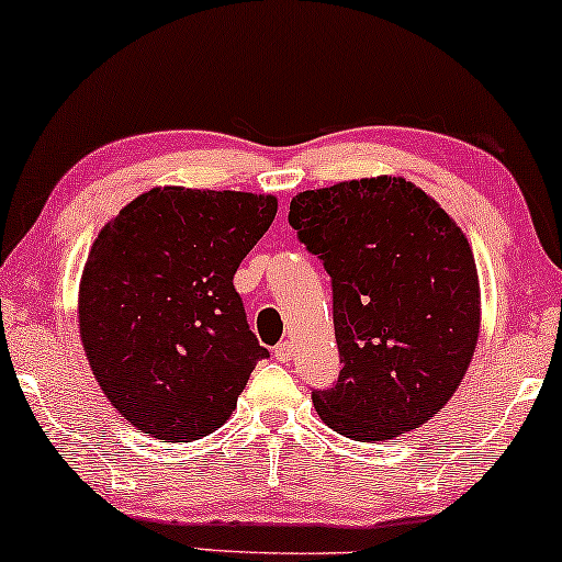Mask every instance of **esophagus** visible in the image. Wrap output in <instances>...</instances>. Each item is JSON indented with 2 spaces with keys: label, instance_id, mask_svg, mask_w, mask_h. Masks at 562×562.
<instances>
[{
  "label": "esophagus",
  "instance_id": "esophagus-1",
  "mask_svg": "<svg viewBox=\"0 0 562 562\" xmlns=\"http://www.w3.org/2000/svg\"><path fill=\"white\" fill-rule=\"evenodd\" d=\"M273 356H276V360H281V363H289L291 358H294V345H291L289 340H283V342H279L273 348Z\"/></svg>",
  "mask_w": 562,
  "mask_h": 562
}]
</instances>
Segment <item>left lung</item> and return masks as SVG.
<instances>
[{
	"label": "left lung",
	"instance_id": "1",
	"mask_svg": "<svg viewBox=\"0 0 562 562\" xmlns=\"http://www.w3.org/2000/svg\"><path fill=\"white\" fill-rule=\"evenodd\" d=\"M289 225L333 279L342 371L312 391L319 419L358 442L425 425L479 342V271L463 229L402 176L302 191Z\"/></svg>",
	"mask_w": 562,
	"mask_h": 562
}]
</instances>
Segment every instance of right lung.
Returning a JSON list of instances; mask_svg holds the SVG:
<instances>
[{
  "instance_id": "add662e5",
  "label": "right lung",
  "mask_w": 562,
  "mask_h": 562,
  "mask_svg": "<svg viewBox=\"0 0 562 562\" xmlns=\"http://www.w3.org/2000/svg\"><path fill=\"white\" fill-rule=\"evenodd\" d=\"M276 210L271 194L156 187L97 235L79 283L83 352L145 435L202 440L268 358L233 279Z\"/></svg>"
}]
</instances>
